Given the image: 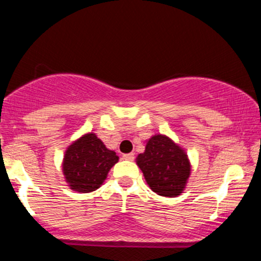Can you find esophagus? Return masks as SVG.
I'll return each instance as SVG.
<instances>
[{
  "mask_svg": "<svg viewBox=\"0 0 261 261\" xmlns=\"http://www.w3.org/2000/svg\"><path fill=\"white\" fill-rule=\"evenodd\" d=\"M135 154L134 153H126V154H122V160H126V161H134Z\"/></svg>",
  "mask_w": 261,
  "mask_h": 261,
  "instance_id": "esophagus-1",
  "label": "esophagus"
}]
</instances>
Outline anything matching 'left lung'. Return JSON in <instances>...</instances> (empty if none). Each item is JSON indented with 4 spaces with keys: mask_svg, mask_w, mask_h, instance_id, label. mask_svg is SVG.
<instances>
[{
    "mask_svg": "<svg viewBox=\"0 0 261 261\" xmlns=\"http://www.w3.org/2000/svg\"><path fill=\"white\" fill-rule=\"evenodd\" d=\"M149 188L158 195L174 197L181 194L190 175L188 155L163 135L148 140L143 153L136 158Z\"/></svg>",
    "mask_w": 261,
    "mask_h": 261,
    "instance_id": "left-lung-1",
    "label": "left lung"
}]
</instances>
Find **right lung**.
I'll use <instances>...</instances> for the list:
<instances>
[{"label":"right lung","instance_id":"right-lung-1","mask_svg":"<svg viewBox=\"0 0 261 261\" xmlns=\"http://www.w3.org/2000/svg\"><path fill=\"white\" fill-rule=\"evenodd\" d=\"M118 161L115 152L108 149L94 134H87L67 148L62 168L72 190L91 193L103 184Z\"/></svg>","mask_w":261,"mask_h":261}]
</instances>
